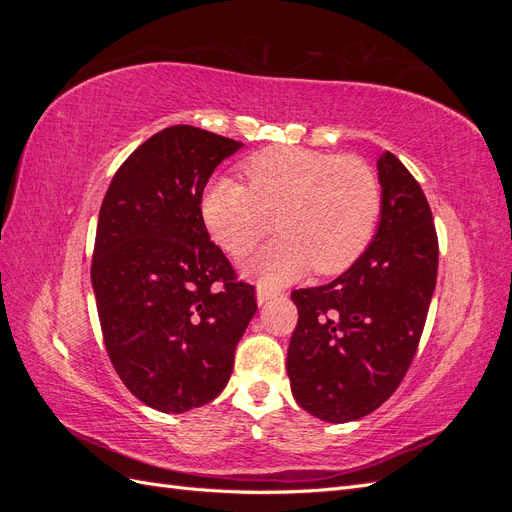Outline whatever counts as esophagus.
<instances>
[{
	"label": "esophagus",
	"instance_id": "1",
	"mask_svg": "<svg viewBox=\"0 0 512 512\" xmlns=\"http://www.w3.org/2000/svg\"><path fill=\"white\" fill-rule=\"evenodd\" d=\"M282 292H277V290H271V288H267V286H258V290H256V299H258V303L260 305H265L267 301H271L273 297H280Z\"/></svg>",
	"mask_w": 512,
	"mask_h": 512
}]
</instances>
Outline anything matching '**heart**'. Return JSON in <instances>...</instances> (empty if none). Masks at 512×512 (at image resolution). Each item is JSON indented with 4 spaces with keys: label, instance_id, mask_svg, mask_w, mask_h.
<instances>
[{
    "label": "heart",
    "instance_id": "obj_1",
    "mask_svg": "<svg viewBox=\"0 0 512 512\" xmlns=\"http://www.w3.org/2000/svg\"><path fill=\"white\" fill-rule=\"evenodd\" d=\"M247 188L215 179L200 200L213 241L235 258L271 235L282 237L260 252L252 271L267 284H284L314 267L342 273L363 256L382 213V188L367 162L352 156L271 147L243 162Z\"/></svg>",
    "mask_w": 512,
    "mask_h": 512
}]
</instances>
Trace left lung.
I'll return each mask as SVG.
<instances>
[{
    "label": "left lung",
    "mask_w": 512,
    "mask_h": 512,
    "mask_svg": "<svg viewBox=\"0 0 512 512\" xmlns=\"http://www.w3.org/2000/svg\"><path fill=\"white\" fill-rule=\"evenodd\" d=\"M382 213L354 265L316 288H299L288 346L297 404L327 423L380 408L404 380L421 342L438 277V235L421 185L391 151L378 160Z\"/></svg>",
    "instance_id": "1"
}]
</instances>
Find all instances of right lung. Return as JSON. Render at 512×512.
<instances>
[{
    "mask_svg": "<svg viewBox=\"0 0 512 512\" xmlns=\"http://www.w3.org/2000/svg\"><path fill=\"white\" fill-rule=\"evenodd\" d=\"M241 143L194 126L153 134L119 166L100 207L91 284L121 382L153 410L218 397L256 314L200 213L205 185Z\"/></svg>",
    "mask_w": 512,
    "mask_h": 512,
    "instance_id": "add662e5",
    "label": "right lung"
}]
</instances>
